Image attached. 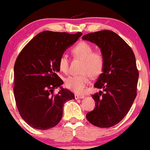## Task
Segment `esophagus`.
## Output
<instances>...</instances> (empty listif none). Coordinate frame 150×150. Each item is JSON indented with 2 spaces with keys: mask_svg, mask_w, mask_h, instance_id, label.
<instances>
[{
  "mask_svg": "<svg viewBox=\"0 0 150 150\" xmlns=\"http://www.w3.org/2000/svg\"><path fill=\"white\" fill-rule=\"evenodd\" d=\"M84 97H85V96H84V95H78V94H75V99H83Z\"/></svg>",
  "mask_w": 150,
  "mask_h": 150,
  "instance_id": "34e87169",
  "label": "esophagus"
}]
</instances>
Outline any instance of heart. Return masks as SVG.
I'll return each instance as SVG.
<instances>
[{
    "instance_id": "heart-1",
    "label": "heart",
    "mask_w": 150,
    "mask_h": 150,
    "mask_svg": "<svg viewBox=\"0 0 150 150\" xmlns=\"http://www.w3.org/2000/svg\"><path fill=\"white\" fill-rule=\"evenodd\" d=\"M72 54L75 58L82 61L80 65V74L70 75L65 81V87L75 93L83 91L89 83L91 77H96L102 73L104 68L105 58L101 51H94V47L89 43L81 42L72 49ZM69 58L65 54L60 56L58 67L63 73H67L69 70Z\"/></svg>"
}]
</instances>
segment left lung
<instances>
[{"instance_id":"1","label":"left lung","mask_w":150,"mask_h":150,"mask_svg":"<svg viewBox=\"0 0 150 150\" xmlns=\"http://www.w3.org/2000/svg\"><path fill=\"white\" fill-rule=\"evenodd\" d=\"M82 39L97 44L105 58L103 73L94 85L104 92L93 94L96 106L86 117L99 128L114 126L126 116L137 96L139 72L135 54L112 31L92 32L84 35Z\"/></svg>"}]
</instances>
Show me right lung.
Instances as JSON below:
<instances>
[{
    "label": "right lung",
    "instance_id": "right-lung-1",
    "mask_svg": "<svg viewBox=\"0 0 150 150\" xmlns=\"http://www.w3.org/2000/svg\"><path fill=\"white\" fill-rule=\"evenodd\" d=\"M82 34L44 31L35 36L19 53L14 65V95L17 108L26 123L37 130L56 126L63 116V105L75 99L61 87L58 59Z\"/></svg>",
    "mask_w": 150,
    "mask_h": 150
}]
</instances>
